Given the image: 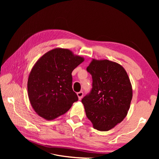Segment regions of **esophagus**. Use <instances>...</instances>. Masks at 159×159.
I'll return each instance as SVG.
<instances>
[{"instance_id": "1", "label": "esophagus", "mask_w": 159, "mask_h": 159, "mask_svg": "<svg viewBox=\"0 0 159 159\" xmlns=\"http://www.w3.org/2000/svg\"><path fill=\"white\" fill-rule=\"evenodd\" d=\"M77 95H78V99L80 100L81 98H83L84 96V93L82 92V91H80V92L77 93Z\"/></svg>"}]
</instances>
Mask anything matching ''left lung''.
Masks as SVG:
<instances>
[{
	"label": "left lung",
	"mask_w": 159,
	"mask_h": 159,
	"mask_svg": "<svg viewBox=\"0 0 159 159\" xmlns=\"http://www.w3.org/2000/svg\"><path fill=\"white\" fill-rule=\"evenodd\" d=\"M87 71L93 88L81 100L94 129L107 131L127 116L133 97L131 81L123 67L108 60L93 59Z\"/></svg>",
	"instance_id": "8db88e82"
}]
</instances>
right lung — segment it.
I'll use <instances>...</instances> for the list:
<instances>
[{"label":"right lung","instance_id":"1","mask_svg":"<svg viewBox=\"0 0 159 159\" xmlns=\"http://www.w3.org/2000/svg\"><path fill=\"white\" fill-rule=\"evenodd\" d=\"M84 61L68 49L51 50L36 62L28 80V95L35 112L46 120L66 113L78 100L71 73Z\"/></svg>","mask_w":159,"mask_h":159}]
</instances>
